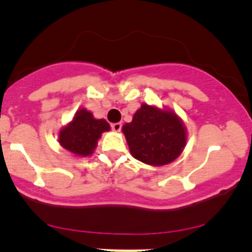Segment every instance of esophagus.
Masks as SVG:
<instances>
[{"label": "esophagus", "mask_w": 252, "mask_h": 252, "mask_svg": "<svg viewBox=\"0 0 252 252\" xmlns=\"http://www.w3.org/2000/svg\"><path fill=\"white\" fill-rule=\"evenodd\" d=\"M112 129H113L114 131H121L122 123H113L112 124Z\"/></svg>", "instance_id": "34e87169"}]
</instances>
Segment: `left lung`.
Instances as JSON below:
<instances>
[{"instance_id": "left-lung-1", "label": "left lung", "mask_w": 252, "mask_h": 252, "mask_svg": "<svg viewBox=\"0 0 252 252\" xmlns=\"http://www.w3.org/2000/svg\"><path fill=\"white\" fill-rule=\"evenodd\" d=\"M131 155L151 166H163L174 161L187 142L185 129L177 114L141 105L131 123L123 126Z\"/></svg>"}]
</instances>
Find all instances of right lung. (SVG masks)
<instances>
[{
	"label": "right lung",
	"mask_w": 252,
	"mask_h": 252,
	"mask_svg": "<svg viewBox=\"0 0 252 252\" xmlns=\"http://www.w3.org/2000/svg\"><path fill=\"white\" fill-rule=\"evenodd\" d=\"M106 130H110V124L105 119H95L90 112L83 108L61 131L60 142L73 154L89 156L93 154L101 134Z\"/></svg>",
	"instance_id": "1"
}]
</instances>
